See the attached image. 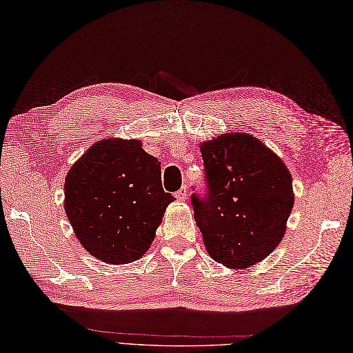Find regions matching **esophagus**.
Wrapping results in <instances>:
<instances>
[{
  "instance_id": "esophagus-1",
  "label": "esophagus",
  "mask_w": 353,
  "mask_h": 353,
  "mask_svg": "<svg viewBox=\"0 0 353 353\" xmlns=\"http://www.w3.org/2000/svg\"><path fill=\"white\" fill-rule=\"evenodd\" d=\"M175 197H176V201H179V202H184V201H187V197H188V190H187V187H183L181 190H178V192L175 193Z\"/></svg>"
}]
</instances>
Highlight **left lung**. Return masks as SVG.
I'll use <instances>...</instances> for the list:
<instances>
[{
	"label": "left lung",
	"instance_id": "obj_1",
	"mask_svg": "<svg viewBox=\"0 0 353 353\" xmlns=\"http://www.w3.org/2000/svg\"><path fill=\"white\" fill-rule=\"evenodd\" d=\"M208 196H192L206 252L228 268H247L272 253L294 208L283 160L248 133H225L199 145Z\"/></svg>",
	"mask_w": 353,
	"mask_h": 353
}]
</instances>
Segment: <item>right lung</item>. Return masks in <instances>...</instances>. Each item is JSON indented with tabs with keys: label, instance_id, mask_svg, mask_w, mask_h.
I'll list each match as a JSON object with an SVG mask.
<instances>
[{
	"label": "right lung",
	"instance_id": "obj_1",
	"mask_svg": "<svg viewBox=\"0 0 353 353\" xmlns=\"http://www.w3.org/2000/svg\"><path fill=\"white\" fill-rule=\"evenodd\" d=\"M161 163L139 139L97 141L68 170L64 210L76 238L96 259L130 263L147 253L174 196Z\"/></svg>",
	"mask_w": 353,
	"mask_h": 353
}]
</instances>
